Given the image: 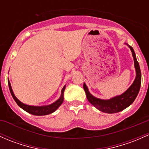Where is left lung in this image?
Instances as JSON below:
<instances>
[{
    "label": "left lung",
    "instance_id": "1",
    "mask_svg": "<svg viewBox=\"0 0 149 149\" xmlns=\"http://www.w3.org/2000/svg\"><path fill=\"white\" fill-rule=\"evenodd\" d=\"M125 45L128 46L131 52H132L136 71V77L134 81L125 92L108 100L97 98L90 93L86 83H83V88H84V91L86 92L88 100L98 110L103 112L104 113H117V112H121L123 109H126L133 103L136 97L138 95L139 92L141 83V73L139 64L137 61L134 49L128 44H125Z\"/></svg>",
    "mask_w": 149,
    "mask_h": 149
}]
</instances>
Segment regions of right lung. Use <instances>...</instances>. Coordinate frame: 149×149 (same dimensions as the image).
<instances>
[{
  "label": "right lung",
  "instance_id": "right-lung-1",
  "mask_svg": "<svg viewBox=\"0 0 149 149\" xmlns=\"http://www.w3.org/2000/svg\"><path fill=\"white\" fill-rule=\"evenodd\" d=\"M8 86H9L10 91L11 95H12L13 97L14 100L15 101L16 103L18 104L19 107H21L24 111L28 112L29 114H34V115L37 116H42V115H47V114H49L53 113L59 107V106L63 102V93L64 91L66 89V85L63 86V88L61 90V94L60 97L57 100L55 101L53 103L48 104V105H43V106H34V105H29V104H26L19 100L17 97L15 95L13 91L12 87H11L9 79L8 80Z\"/></svg>",
  "mask_w": 149,
  "mask_h": 149
}]
</instances>
